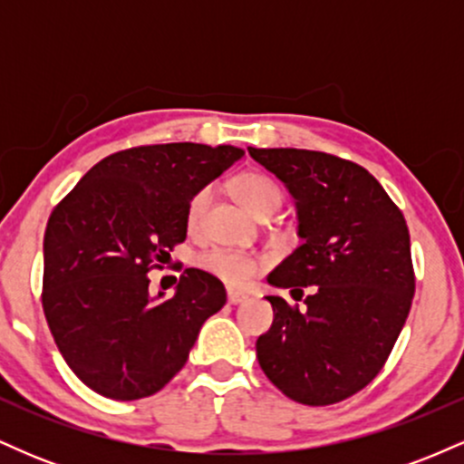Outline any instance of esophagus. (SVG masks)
Returning a JSON list of instances; mask_svg holds the SVG:
<instances>
[{
	"instance_id": "obj_1",
	"label": "esophagus",
	"mask_w": 464,
	"mask_h": 464,
	"mask_svg": "<svg viewBox=\"0 0 464 464\" xmlns=\"http://www.w3.org/2000/svg\"><path fill=\"white\" fill-rule=\"evenodd\" d=\"M227 299H228V303H231V305H237V303H244L248 299L246 295H244V292H237V290H228L227 292Z\"/></svg>"
}]
</instances>
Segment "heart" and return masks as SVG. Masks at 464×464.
Wrapping results in <instances>:
<instances>
[{
	"label": "heart",
	"instance_id": "heart-1",
	"mask_svg": "<svg viewBox=\"0 0 464 464\" xmlns=\"http://www.w3.org/2000/svg\"><path fill=\"white\" fill-rule=\"evenodd\" d=\"M231 189L233 194H236V198L242 202L253 216H262L266 211H276V207L281 205L279 185H276L273 179L266 177V174H257V172L239 174L237 179H233ZM209 200H211L209 188H202L191 196L188 205V214H185L189 231H196V228L200 227L202 216H205ZM198 264L205 270H209L211 275L220 276L222 281H227V284L231 285H246L259 270L257 257H253V255L236 253V250H227V248H214L209 250V253L200 255Z\"/></svg>",
	"mask_w": 464,
	"mask_h": 464
}]
</instances>
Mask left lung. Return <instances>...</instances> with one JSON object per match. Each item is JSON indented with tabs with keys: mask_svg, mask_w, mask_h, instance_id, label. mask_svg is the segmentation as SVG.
<instances>
[{
	"mask_svg": "<svg viewBox=\"0 0 464 464\" xmlns=\"http://www.w3.org/2000/svg\"><path fill=\"white\" fill-rule=\"evenodd\" d=\"M295 198L303 244L268 275L305 310L266 296L275 321L257 338L262 371L285 397L329 406L382 371L414 296L410 233L399 207L353 161L296 148H248Z\"/></svg>",
	"mask_w": 464,
	"mask_h": 464,
	"instance_id": "8db88e82",
	"label": "left lung"
}]
</instances>
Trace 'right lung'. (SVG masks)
Wrapping results in <instances>:
<instances>
[{"label": "right lung", "instance_id": "add662e5", "mask_svg": "<svg viewBox=\"0 0 464 464\" xmlns=\"http://www.w3.org/2000/svg\"><path fill=\"white\" fill-rule=\"evenodd\" d=\"M244 150L159 143L111 154L58 202L44 237V312L82 384L115 401L150 397L183 369L202 323L220 312V279L198 268L172 299L150 296L148 270L188 237L196 191Z\"/></svg>", "mask_w": 464, "mask_h": 464}]
</instances>
